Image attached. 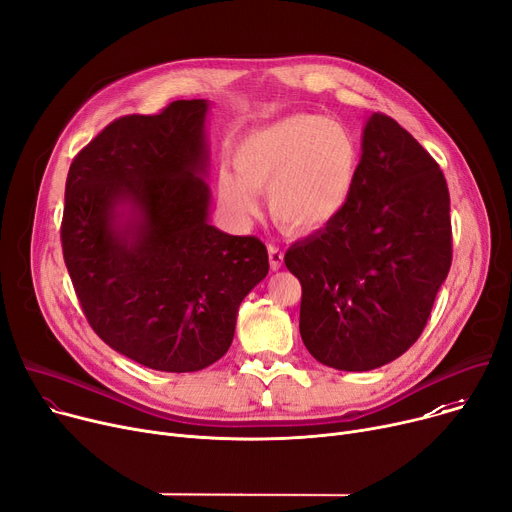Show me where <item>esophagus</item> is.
I'll return each mask as SVG.
<instances>
[{"instance_id": "obj_1", "label": "esophagus", "mask_w": 512, "mask_h": 512, "mask_svg": "<svg viewBox=\"0 0 512 512\" xmlns=\"http://www.w3.org/2000/svg\"><path fill=\"white\" fill-rule=\"evenodd\" d=\"M267 253H269V265H271V269H280L282 267V263H284V253H282V249L280 247H276V245H269L267 247Z\"/></svg>"}]
</instances>
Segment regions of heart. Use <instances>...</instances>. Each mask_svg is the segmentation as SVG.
I'll use <instances>...</instances> for the list:
<instances>
[{
	"label": "heart",
	"mask_w": 512,
	"mask_h": 512,
	"mask_svg": "<svg viewBox=\"0 0 512 512\" xmlns=\"http://www.w3.org/2000/svg\"><path fill=\"white\" fill-rule=\"evenodd\" d=\"M218 173V197L234 218L257 214V193L286 230L311 234L344 214L360 175L354 135L321 115H290L251 131Z\"/></svg>",
	"instance_id": "heart-1"
}]
</instances>
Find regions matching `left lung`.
Segmentation results:
<instances>
[{
	"mask_svg": "<svg viewBox=\"0 0 512 512\" xmlns=\"http://www.w3.org/2000/svg\"><path fill=\"white\" fill-rule=\"evenodd\" d=\"M449 187L395 119L372 113L344 214L284 257L300 280V335L321 364L362 372L410 350L453 261Z\"/></svg>",
	"mask_w": 512,
	"mask_h": 512,
	"instance_id": "8db88e82",
	"label": "left lung"
}]
</instances>
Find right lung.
Masks as SVG:
<instances>
[{
	"label": "right lung",
	"mask_w": 512,
	"mask_h": 512,
	"mask_svg": "<svg viewBox=\"0 0 512 512\" xmlns=\"http://www.w3.org/2000/svg\"><path fill=\"white\" fill-rule=\"evenodd\" d=\"M206 100L115 119L65 181L63 259L94 333L164 372L220 360L243 298L267 276L257 236L208 222Z\"/></svg>",
	"instance_id": "right-lung-1"
}]
</instances>
